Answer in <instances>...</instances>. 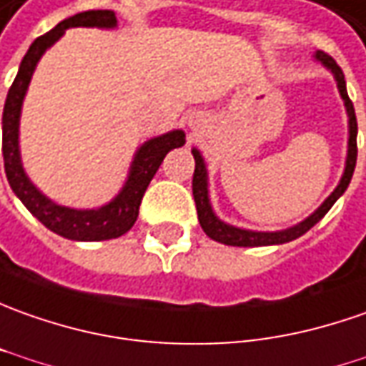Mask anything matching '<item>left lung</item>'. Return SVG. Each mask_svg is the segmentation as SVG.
Listing matches in <instances>:
<instances>
[{"instance_id": "1", "label": "left lung", "mask_w": 366, "mask_h": 366, "mask_svg": "<svg viewBox=\"0 0 366 366\" xmlns=\"http://www.w3.org/2000/svg\"><path fill=\"white\" fill-rule=\"evenodd\" d=\"M316 60L325 64L326 68L332 70V74L337 78L338 90H340V97L347 104V112H349L350 119V137H349V157H347V167H345V175L340 179L338 187L332 191V195L316 209L308 219H304L302 223L294 225L290 229H284V232H247V229H237L234 225H227V223L219 222L212 212V205H209V197H207V173H205V165H203V159H201L199 151L193 149V157H195V171H193V197H195V207H197V215H199V223L203 227V232L209 235L212 239L225 244V246H237V247H256V246H274V244H286L292 242L296 237L304 235L310 227H315L316 223L325 217L328 209L337 203V199L347 191L349 187L352 173H355V165H357V117H355V107L350 102L349 92H347V82H345V72L342 68L338 66L337 60L332 56H328L326 51L318 50L316 51Z\"/></svg>"}]
</instances>
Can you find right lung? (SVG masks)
Instances as JSON below:
<instances>
[{
	"mask_svg": "<svg viewBox=\"0 0 366 366\" xmlns=\"http://www.w3.org/2000/svg\"><path fill=\"white\" fill-rule=\"evenodd\" d=\"M76 26H97V28H112L117 26L114 11L110 9H90L60 21L56 28H51L48 34L36 38L29 46L28 54L19 64L14 84L9 88L4 107V167H6L9 187L14 189L21 203L29 209L31 215H36L50 232L54 234L76 239V242H100V239H112L119 235L127 234L131 229L137 217L139 207L151 179L154 177L159 165L163 163L165 154L185 143L183 131L167 132L163 137L151 139L144 143L132 163L131 177L127 181L124 189L114 201L100 209L90 212H78L68 209L62 205H56L50 199H46L38 189L29 183L26 177L21 163H19V151H17V122H19V110L21 100L28 90L29 78L34 74V68L41 58L46 48H50L54 41L64 34V29L76 28Z\"/></svg>",
	"mask_w": 366,
	"mask_h": 366,
	"instance_id": "right-lung-1",
	"label": "right lung"
}]
</instances>
